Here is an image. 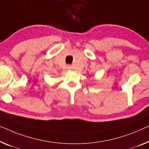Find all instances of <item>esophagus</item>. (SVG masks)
Instances as JSON below:
<instances>
[{
	"mask_svg": "<svg viewBox=\"0 0 149 149\" xmlns=\"http://www.w3.org/2000/svg\"><path fill=\"white\" fill-rule=\"evenodd\" d=\"M67 68H68V70H72V66L71 65H68Z\"/></svg>",
	"mask_w": 149,
	"mask_h": 149,
	"instance_id": "obj_1",
	"label": "esophagus"
}]
</instances>
